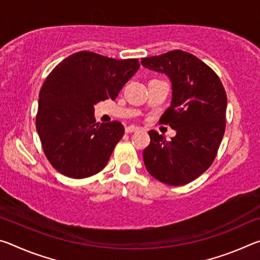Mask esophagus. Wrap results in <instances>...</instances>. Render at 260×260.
Masks as SVG:
<instances>
[{"mask_svg": "<svg viewBox=\"0 0 260 260\" xmlns=\"http://www.w3.org/2000/svg\"><path fill=\"white\" fill-rule=\"evenodd\" d=\"M139 129H140L139 126L131 125V126H127V127H126L125 132H126V133H133V132H136V131H139Z\"/></svg>", "mask_w": 260, "mask_h": 260, "instance_id": "esophagus-1", "label": "esophagus"}]
</instances>
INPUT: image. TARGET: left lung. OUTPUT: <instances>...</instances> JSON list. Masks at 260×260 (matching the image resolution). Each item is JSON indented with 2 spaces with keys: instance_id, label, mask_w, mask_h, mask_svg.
<instances>
[{
  "instance_id": "obj_1",
  "label": "left lung",
  "mask_w": 260,
  "mask_h": 260,
  "mask_svg": "<svg viewBox=\"0 0 260 260\" xmlns=\"http://www.w3.org/2000/svg\"><path fill=\"white\" fill-rule=\"evenodd\" d=\"M141 64L172 83L171 105L160 121L177 132L171 141L149 132L144 165L160 182L182 186L205 172L217 155L226 126L225 88L212 69L182 50L142 58Z\"/></svg>"
}]
</instances>
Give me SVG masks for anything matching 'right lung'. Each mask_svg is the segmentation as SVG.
<instances>
[{
    "label": "right lung",
    "instance_id": "obj_1",
    "mask_svg": "<svg viewBox=\"0 0 260 260\" xmlns=\"http://www.w3.org/2000/svg\"><path fill=\"white\" fill-rule=\"evenodd\" d=\"M139 68L138 59L79 51L47 77L39 94L37 131L48 160L59 173L83 179L108 164L125 129L119 121L96 122L94 105L116 99Z\"/></svg>",
    "mask_w": 260,
    "mask_h": 260
}]
</instances>
